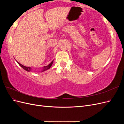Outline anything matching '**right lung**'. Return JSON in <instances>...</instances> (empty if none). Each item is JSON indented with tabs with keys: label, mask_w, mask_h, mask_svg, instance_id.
<instances>
[{
	"label": "right lung",
	"mask_w": 124,
	"mask_h": 124,
	"mask_svg": "<svg viewBox=\"0 0 124 124\" xmlns=\"http://www.w3.org/2000/svg\"><path fill=\"white\" fill-rule=\"evenodd\" d=\"M16 62L18 63V64L19 65L22 67V68H23L24 70H25L26 71H28V72H30V71H31V67H28L24 66H23V65L21 64V63L18 62L16 61ZM53 61H52V62L50 63L49 65H48L47 66H44V67H43L42 70L41 71V72H43V71H46V70H48V69H49L51 68V67L52 66V64H53Z\"/></svg>",
	"instance_id": "right-lung-1"
}]
</instances>
